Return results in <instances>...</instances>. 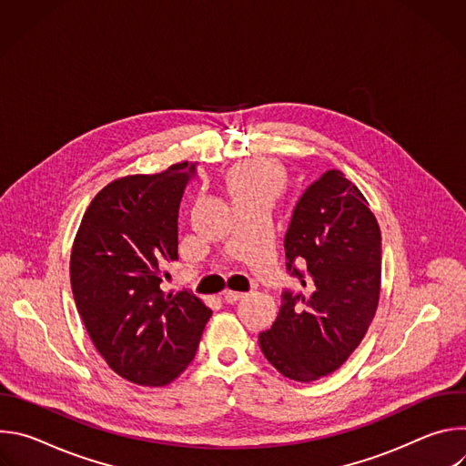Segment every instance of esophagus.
I'll use <instances>...</instances> for the list:
<instances>
[{"label": "esophagus", "mask_w": 466, "mask_h": 466, "mask_svg": "<svg viewBox=\"0 0 466 466\" xmlns=\"http://www.w3.org/2000/svg\"><path fill=\"white\" fill-rule=\"evenodd\" d=\"M243 295H245V293H239V291H232V289H227V291L223 293V299H225V302L232 304V302L239 300Z\"/></svg>", "instance_id": "34e87169"}]
</instances>
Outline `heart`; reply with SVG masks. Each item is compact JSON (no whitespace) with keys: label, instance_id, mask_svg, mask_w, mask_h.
<instances>
[{"label":"heart","instance_id":"b5f03b06","mask_svg":"<svg viewBox=\"0 0 466 466\" xmlns=\"http://www.w3.org/2000/svg\"><path fill=\"white\" fill-rule=\"evenodd\" d=\"M284 167L277 160L254 157L234 166L227 175V184L234 198L250 195L275 198L284 186Z\"/></svg>","mask_w":466,"mask_h":466}]
</instances>
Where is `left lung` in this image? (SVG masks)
<instances>
[{"label": "left lung", "instance_id": "left-lung-1", "mask_svg": "<svg viewBox=\"0 0 466 466\" xmlns=\"http://www.w3.org/2000/svg\"><path fill=\"white\" fill-rule=\"evenodd\" d=\"M284 247L304 293L282 295L259 349L282 376L308 383L338 370L367 334L381 291V232L360 187L329 169L299 198Z\"/></svg>", "mask_w": 466, "mask_h": 466}]
</instances>
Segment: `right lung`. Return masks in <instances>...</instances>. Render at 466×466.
I'll use <instances>...</instances> for the list:
<instances>
[{
    "label": "right lung",
    "instance_id": "1",
    "mask_svg": "<svg viewBox=\"0 0 466 466\" xmlns=\"http://www.w3.org/2000/svg\"><path fill=\"white\" fill-rule=\"evenodd\" d=\"M195 166L106 184L74 239L70 280L79 315L106 365L127 381L164 387L193 361L212 309L164 293L162 265L178 259V205Z\"/></svg>",
    "mask_w": 466,
    "mask_h": 466
}]
</instances>
